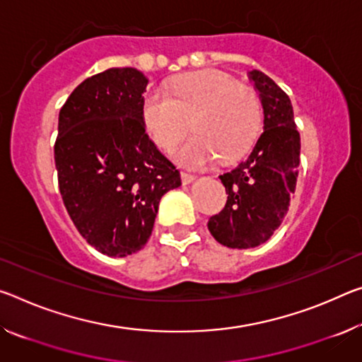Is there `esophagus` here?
I'll return each mask as SVG.
<instances>
[{
  "label": "esophagus",
  "mask_w": 362,
  "mask_h": 362,
  "mask_svg": "<svg viewBox=\"0 0 362 362\" xmlns=\"http://www.w3.org/2000/svg\"><path fill=\"white\" fill-rule=\"evenodd\" d=\"M180 177H182V183H183V185H190L192 182L197 180V177L192 175V174H187V172H182Z\"/></svg>",
  "instance_id": "obj_1"
}]
</instances>
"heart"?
<instances>
[{
    "label": "heart",
    "mask_w": 362,
    "mask_h": 362,
    "mask_svg": "<svg viewBox=\"0 0 362 362\" xmlns=\"http://www.w3.org/2000/svg\"><path fill=\"white\" fill-rule=\"evenodd\" d=\"M170 93L148 90L141 117L153 141L164 151L174 150L193 122L198 135L179 148L180 164L199 169L217 156L230 163L255 145L262 122L261 101L230 76L217 71L190 74L174 80Z\"/></svg>",
    "instance_id": "heart-1"
}]
</instances>
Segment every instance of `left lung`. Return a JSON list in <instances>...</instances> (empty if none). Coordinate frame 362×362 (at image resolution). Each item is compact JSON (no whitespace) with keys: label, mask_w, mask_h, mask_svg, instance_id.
I'll return each mask as SVG.
<instances>
[{"label":"left lung","mask_w":362,"mask_h":362,"mask_svg":"<svg viewBox=\"0 0 362 362\" xmlns=\"http://www.w3.org/2000/svg\"><path fill=\"white\" fill-rule=\"evenodd\" d=\"M248 77L259 93L264 132L248 159L219 175L227 203L208 222L217 242L238 250L267 242L282 223L296 188L301 150L288 95L261 71H250Z\"/></svg>","instance_id":"8db88e82"}]
</instances>
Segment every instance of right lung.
<instances>
[{
  "mask_svg": "<svg viewBox=\"0 0 362 362\" xmlns=\"http://www.w3.org/2000/svg\"><path fill=\"white\" fill-rule=\"evenodd\" d=\"M148 78L112 67L83 80L59 111L54 163L74 226L100 253L124 257L150 238L164 193L180 172L146 134Z\"/></svg>",
  "mask_w": 362,
  "mask_h": 362,
  "instance_id": "1",
  "label": "right lung"
}]
</instances>
